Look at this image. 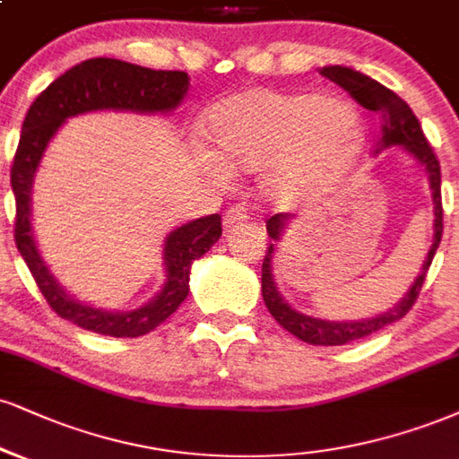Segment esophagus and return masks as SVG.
<instances>
[{
    "mask_svg": "<svg viewBox=\"0 0 459 459\" xmlns=\"http://www.w3.org/2000/svg\"><path fill=\"white\" fill-rule=\"evenodd\" d=\"M246 220H247L246 207H241V205H233V207H229L224 212V226H226V229H233L235 224L246 222Z\"/></svg>",
    "mask_w": 459,
    "mask_h": 459,
    "instance_id": "34e87169",
    "label": "esophagus"
}]
</instances>
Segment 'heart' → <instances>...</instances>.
<instances>
[{
  "mask_svg": "<svg viewBox=\"0 0 459 459\" xmlns=\"http://www.w3.org/2000/svg\"><path fill=\"white\" fill-rule=\"evenodd\" d=\"M363 121L349 100L318 91L254 90L213 104L203 119L205 167L263 170L261 190L292 207L344 177L363 149Z\"/></svg>",
  "mask_w": 459,
  "mask_h": 459,
  "instance_id": "1",
  "label": "heart"
}]
</instances>
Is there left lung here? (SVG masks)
Instances as JSON below:
<instances>
[{
    "mask_svg": "<svg viewBox=\"0 0 459 459\" xmlns=\"http://www.w3.org/2000/svg\"><path fill=\"white\" fill-rule=\"evenodd\" d=\"M320 74L327 76L329 81L338 82V85L344 87L363 108L374 110V113L378 115L380 136L377 143V152L374 153H380L383 149L389 147H404V152L411 153V156L425 169V173H428L434 203L432 246H429L428 256H425L421 272H419L415 282H412L411 289L406 290V295L402 297L394 307H389L387 312H380L377 316L361 320H323L310 316V314L295 310V307L280 295L278 284H275L273 280V256L275 252H278V244L282 241L286 229H289L292 220H295V215L275 213L267 220V233L272 237V244H269L263 261L261 282L264 306H267L272 316L278 320L289 333L299 338L301 342L316 346H340L377 333V331L387 327V325L395 323V320L406 316V312L411 310L412 303L417 301L425 273H428L429 264H432L434 254L438 250L440 237H443V198H440V164L434 156L432 147L428 145L421 124H419V119L415 117L411 107H408L397 93L387 90L385 85H380L378 81H374L372 76L361 74V72L352 68H346V65H325V68L320 70Z\"/></svg>",
    "mask_w": 459,
    "mask_h": 459,
    "instance_id": "left-lung-1",
    "label": "left lung"
}]
</instances>
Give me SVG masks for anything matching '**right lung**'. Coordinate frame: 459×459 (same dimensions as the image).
<instances>
[{
  "mask_svg": "<svg viewBox=\"0 0 459 459\" xmlns=\"http://www.w3.org/2000/svg\"><path fill=\"white\" fill-rule=\"evenodd\" d=\"M190 87V76L179 70H152L121 59L93 57L76 64L36 98L21 128L19 147L10 170V184L16 198L14 241L21 256L34 275L48 306L70 323L110 335L139 338L164 323L190 292V269L222 235L220 213L205 215L177 226L164 239L162 261L167 280L156 297L136 310H102L72 297L59 284L38 250L31 226V186L48 143L65 119L93 110H130L156 115L179 107Z\"/></svg>",
  "mask_w": 459,
  "mask_h": 459,
  "instance_id": "obj_1",
  "label": "right lung"
}]
</instances>
